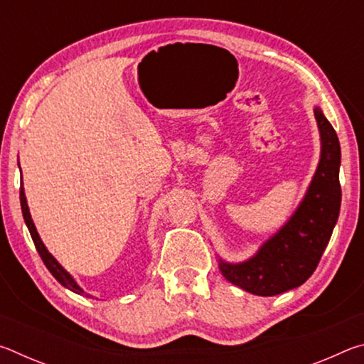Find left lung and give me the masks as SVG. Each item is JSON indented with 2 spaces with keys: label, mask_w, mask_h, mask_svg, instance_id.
I'll return each mask as SVG.
<instances>
[{
  "label": "left lung",
  "mask_w": 364,
  "mask_h": 364,
  "mask_svg": "<svg viewBox=\"0 0 364 364\" xmlns=\"http://www.w3.org/2000/svg\"><path fill=\"white\" fill-rule=\"evenodd\" d=\"M315 117L321 133V160L297 212L250 260L237 264L220 260L221 274L250 294L269 297L304 284L316 269L337 223L342 200L341 144L319 107Z\"/></svg>",
  "instance_id": "obj_1"
}]
</instances>
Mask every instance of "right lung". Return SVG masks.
Returning a JSON list of instances; mask_svg holds the SVG:
<instances>
[{"label": "right lung", "instance_id": "add662e5", "mask_svg": "<svg viewBox=\"0 0 364 364\" xmlns=\"http://www.w3.org/2000/svg\"><path fill=\"white\" fill-rule=\"evenodd\" d=\"M21 207H22L23 220H26V225H27L28 231H30V236H32L35 247H36V250H38L41 260H43V263L46 264V268L49 269V273H51L54 278H56L64 287L70 289V291L77 292V294H85L82 289L78 287L77 282L73 281L72 276L67 273V271L56 262V258H54L51 254H49V252L45 247V244L41 242V239L38 236V232H36V228H35L33 221H32V217H30V212H28V207H27V200H26V194H23V188L22 186H21Z\"/></svg>", "mask_w": 364, "mask_h": 364}]
</instances>
